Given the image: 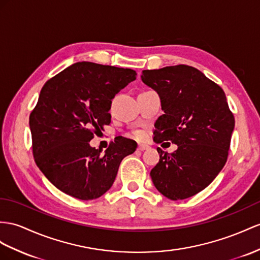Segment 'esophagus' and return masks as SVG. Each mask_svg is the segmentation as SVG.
I'll return each instance as SVG.
<instances>
[{"label": "esophagus", "mask_w": 260, "mask_h": 260, "mask_svg": "<svg viewBox=\"0 0 260 260\" xmlns=\"http://www.w3.org/2000/svg\"><path fill=\"white\" fill-rule=\"evenodd\" d=\"M137 149H138V150H141V151H143V150L148 149V146H147V145H144V144H139V145H138V147H137Z\"/></svg>", "instance_id": "esophagus-1"}]
</instances>
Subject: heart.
I'll return each instance as SVG.
<instances>
[{"mask_svg":"<svg viewBox=\"0 0 260 260\" xmlns=\"http://www.w3.org/2000/svg\"><path fill=\"white\" fill-rule=\"evenodd\" d=\"M144 136H145V133L143 131H136L133 133V137L136 139H143Z\"/></svg>","mask_w":260,"mask_h":260,"instance_id":"heart-1","label":"heart"}]
</instances>
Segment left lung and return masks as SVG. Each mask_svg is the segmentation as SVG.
Wrapping results in <instances>:
<instances>
[{"label":"left lung","mask_w":260,"mask_h":260,"mask_svg":"<svg viewBox=\"0 0 260 260\" xmlns=\"http://www.w3.org/2000/svg\"><path fill=\"white\" fill-rule=\"evenodd\" d=\"M165 112L155 123L154 141H170L178 149L157 148L159 162L150 171L156 189L170 200L199 193L214 180L228 160L235 119L223 89L193 67L178 64L143 70Z\"/></svg>","instance_id":"1"}]
</instances>
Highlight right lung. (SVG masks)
I'll use <instances>...</instances> for the list:
<instances>
[{
	"instance_id": "1",
	"label": "right lung",
	"mask_w": 260,
	"mask_h": 260,
	"mask_svg": "<svg viewBox=\"0 0 260 260\" xmlns=\"http://www.w3.org/2000/svg\"><path fill=\"white\" fill-rule=\"evenodd\" d=\"M136 71L94 62H77L49 79L29 115L32 155L57 189L83 201L108 191L123 158L137 144L119 139L101 150L90 146L111 123L112 99L136 79Z\"/></svg>"
}]
</instances>
